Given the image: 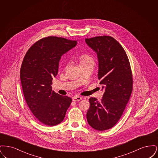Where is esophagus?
Returning a JSON list of instances; mask_svg holds the SVG:
<instances>
[{
	"label": "esophagus",
	"mask_w": 158,
	"mask_h": 158,
	"mask_svg": "<svg viewBox=\"0 0 158 158\" xmlns=\"http://www.w3.org/2000/svg\"><path fill=\"white\" fill-rule=\"evenodd\" d=\"M82 98L81 97H74L72 98V100L74 102H76V101H81Z\"/></svg>",
	"instance_id": "obj_1"
}]
</instances>
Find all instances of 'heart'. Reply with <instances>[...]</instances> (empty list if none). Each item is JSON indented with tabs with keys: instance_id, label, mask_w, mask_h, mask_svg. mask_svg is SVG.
<instances>
[{
	"instance_id": "1",
	"label": "heart",
	"mask_w": 158,
	"mask_h": 158,
	"mask_svg": "<svg viewBox=\"0 0 158 158\" xmlns=\"http://www.w3.org/2000/svg\"><path fill=\"white\" fill-rule=\"evenodd\" d=\"M93 61V60L90 56L88 55L83 54L80 57V64L83 63H85V62H88V61Z\"/></svg>"
}]
</instances>
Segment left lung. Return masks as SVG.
<instances>
[{
	"mask_svg": "<svg viewBox=\"0 0 158 158\" xmlns=\"http://www.w3.org/2000/svg\"><path fill=\"white\" fill-rule=\"evenodd\" d=\"M85 42L97 54L98 78L104 90L100 101L89 99L86 118L90 127L104 131L114 127L124 112L132 92L131 70L126 52L114 38H85Z\"/></svg>",
	"mask_w": 158,
	"mask_h": 158,
	"instance_id": "obj_1",
	"label": "left lung"
}]
</instances>
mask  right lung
<instances>
[{
	"label": "right lung",
	"instance_id": "right-lung-1",
	"mask_svg": "<svg viewBox=\"0 0 158 158\" xmlns=\"http://www.w3.org/2000/svg\"><path fill=\"white\" fill-rule=\"evenodd\" d=\"M77 44L64 38H44L32 45L23 58L20 78L24 97L34 115L47 126L60 123L71 104L72 98L56 94L52 84L61 57Z\"/></svg>",
	"mask_w": 158,
	"mask_h": 158
}]
</instances>
